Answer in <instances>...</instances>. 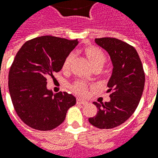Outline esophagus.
<instances>
[{
  "mask_svg": "<svg viewBox=\"0 0 158 158\" xmlns=\"http://www.w3.org/2000/svg\"><path fill=\"white\" fill-rule=\"evenodd\" d=\"M77 103H81V104H87L88 102L86 100H84L83 98H77Z\"/></svg>",
  "mask_w": 158,
  "mask_h": 158,
  "instance_id": "obj_1",
  "label": "esophagus"
}]
</instances>
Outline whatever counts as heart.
<instances>
[{
  "label": "heart",
  "mask_w": 158,
  "mask_h": 158,
  "mask_svg": "<svg viewBox=\"0 0 158 158\" xmlns=\"http://www.w3.org/2000/svg\"><path fill=\"white\" fill-rule=\"evenodd\" d=\"M85 54L87 55L88 59L89 60L90 64H92L93 67L95 66H100L103 67L106 63L105 55L103 54V51L99 50L98 48L96 47H89L85 50ZM73 55L70 54L65 58V60L63 63V69L67 70L69 68L70 63L73 60ZM71 89L73 92H74L77 94L85 95L88 92V85L84 81H78L74 83L71 86Z\"/></svg>",
  "instance_id": "obj_1"
}]
</instances>
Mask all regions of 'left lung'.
Wrapping results in <instances>:
<instances>
[{
  "label": "left lung",
  "mask_w": 158,
  "mask_h": 158,
  "mask_svg": "<svg viewBox=\"0 0 158 158\" xmlns=\"http://www.w3.org/2000/svg\"><path fill=\"white\" fill-rule=\"evenodd\" d=\"M95 43L111 59L113 72L107 86L112 94L109 102H94L98 111L89 122L100 129H109L123 123L134 113L143 95L145 74L139 55L132 45L110 37L95 39Z\"/></svg>",
  "instance_id": "obj_1"
}]
</instances>
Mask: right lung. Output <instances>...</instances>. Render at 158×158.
Segmentation results:
<instances>
[{"mask_svg": "<svg viewBox=\"0 0 158 158\" xmlns=\"http://www.w3.org/2000/svg\"><path fill=\"white\" fill-rule=\"evenodd\" d=\"M78 40L40 36L23 44L10 69L8 87L20 118L29 127L52 130L64 121L68 109L76 103L71 94H54L47 89V77L59 72Z\"/></svg>", "mask_w": 158, "mask_h": 158, "instance_id": "right-lung-1", "label": "right lung"}]
</instances>
